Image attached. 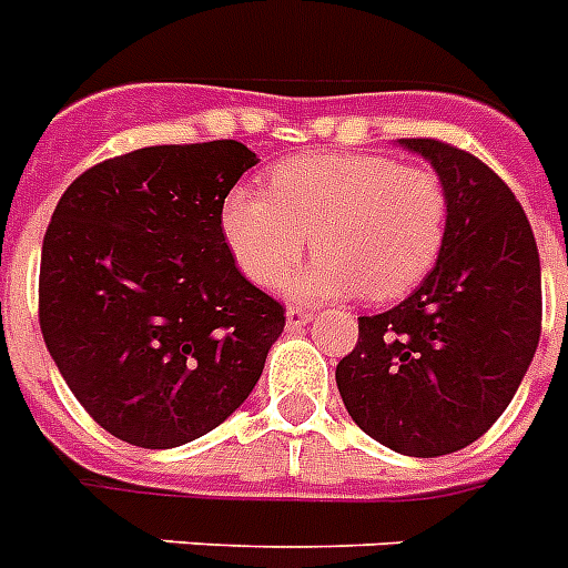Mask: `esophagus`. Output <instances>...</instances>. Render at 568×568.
<instances>
[{
	"mask_svg": "<svg viewBox=\"0 0 568 568\" xmlns=\"http://www.w3.org/2000/svg\"><path fill=\"white\" fill-rule=\"evenodd\" d=\"M312 317H315V312H308V308H300V306L285 308V324H288V329H300V326H306Z\"/></svg>",
	"mask_w": 568,
	"mask_h": 568,
	"instance_id": "obj_1",
	"label": "esophagus"
}]
</instances>
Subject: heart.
I'll return each mask as SVG.
<instances>
[{
	"label": "heart",
	"mask_w": 568,
	"mask_h": 568,
	"mask_svg": "<svg viewBox=\"0 0 568 568\" xmlns=\"http://www.w3.org/2000/svg\"><path fill=\"white\" fill-rule=\"evenodd\" d=\"M446 230L440 174L382 154L292 156L271 172L268 195L233 189L221 206L224 242L256 285L280 283L312 236L321 253L285 280L303 300L405 297L440 262Z\"/></svg>",
	"instance_id": "heart-1"
}]
</instances>
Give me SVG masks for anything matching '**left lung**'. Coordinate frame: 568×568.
Returning <instances> with one entry per match:
<instances>
[{
    "label": "left lung",
    "instance_id": "left-lung-1",
    "mask_svg": "<svg viewBox=\"0 0 568 568\" xmlns=\"http://www.w3.org/2000/svg\"><path fill=\"white\" fill-rule=\"evenodd\" d=\"M432 160L449 195L440 262L408 300L358 317L335 367L349 417L414 458L458 452L501 417L542 329L539 253L508 183L444 140H399Z\"/></svg>",
    "mask_w": 568,
    "mask_h": 568
}]
</instances>
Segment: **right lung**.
I'll return each mask as SVG.
<instances>
[{
  "label": "right lung",
  "mask_w": 568,
  "mask_h": 568,
  "mask_svg": "<svg viewBox=\"0 0 568 568\" xmlns=\"http://www.w3.org/2000/svg\"><path fill=\"white\" fill-rule=\"evenodd\" d=\"M256 154L236 140L151 145L78 174L40 256V329L101 428L169 449L224 423L285 326L244 280L221 206Z\"/></svg>",
  "instance_id": "obj_1"
}]
</instances>
